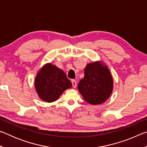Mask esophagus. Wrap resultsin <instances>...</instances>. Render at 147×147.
Segmentation results:
<instances>
[{
  "label": "esophagus",
  "mask_w": 147,
  "mask_h": 147,
  "mask_svg": "<svg viewBox=\"0 0 147 147\" xmlns=\"http://www.w3.org/2000/svg\"><path fill=\"white\" fill-rule=\"evenodd\" d=\"M72 84H73V87L74 88H75L76 87V81L74 80H73L71 81Z\"/></svg>",
  "instance_id": "esophagus-1"
}]
</instances>
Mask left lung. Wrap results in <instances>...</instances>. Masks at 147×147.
<instances>
[{
    "mask_svg": "<svg viewBox=\"0 0 147 147\" xmlns=\"http://www.w3.org/2000/svg\"><path fill=\"white\" fill-rule=\"evenodd\" d=\"M112 76L107 65L101 61L88 63L84 69V77L78 89L86 102L97 105L104 103L113 91Z\"/></svg>",
    "mask_w": 147,
    "mask_h": 147,
    "instance_id": "8db88e82",
    "label": "left lung"
}]
</instances>
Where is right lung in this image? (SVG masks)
Instances as JSON below:
<instances>
[{"mask_svg":"<svg viewBox=\"0 0 147 147\" xmlns=\"http://www.w3.org/2000/svg\"><path fill=\"white\" fill-rule=\"evenodd\" d=\"M72 87L71 81L61 69L47 63L38 71L35 79V88L39 97L47 102L58 100L64 91Z\"/></svg>","mask_w":147,"mask_h":147,"instance_id":"right-lung-1","label":"right lung"}]
</instances>
